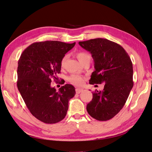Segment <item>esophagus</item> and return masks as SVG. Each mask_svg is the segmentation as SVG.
Listing matches in <instances>:
<instances>
[{"instance_id":"esophagus-1","label":"esophagus","mask_w":152,"mask_h":152,"mask_svg":"<svg viewBox=\"0 0 152 152\" xmlns=\"http://www.w3.org/2000/svg\"><path fill=\"white\" fill-rule=\"evenodd\" d=\"M82 91H83V89H75V91H76V93L77 94L80 93Z\"/></svg>"}]
</instances>
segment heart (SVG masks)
I'll return each mask as SVG.
<instances>
[{
    "instance_id": "b5f03b06",
    "label": "heart",
    "mask_w": 152,
    "mask_h": 152,
    "mask_svg": "<svg viewBox=\"0 0 152 152\" xmlns=\"http://www.w3.org/2000/svg\"><path fill=\"white\" fill-rule=\"evenodd\" d=\"M76 56L82 64L86 61H91V55L89 53L84 51H80L77 53ZM67 58L68 56L66 55H65V56L62 58L61 61V66L62 67L65 65ZM68 81L72 84H74L76 86H80L83 84L84 77L77 74H72L68 77Z\"/></svg>"
}]
</instances>
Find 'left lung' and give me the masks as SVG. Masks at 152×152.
<instances>
[{
	"mask_svg": "<svg viewBox=\"0 0 152 152\" xmlns=\"http://www.w3.org/2000/svg\"><path fill=\"white\" fill-rule=\"evenodd\" d=\"M92 54L95 70L89 83H105L103 91H95L87 104L90 115L100 121L112 118L125 104L133 87V68L131 58L121 45L106 39L79 42Z\"/></svg>",
	"mask_w": 152,
	"mask_h": 152,
	"instance_id": "left-lung-1",
	"label": "left lung"
}]
</instances>
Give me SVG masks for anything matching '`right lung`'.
<instances>
[{
	"mask_svg": "<svg viewBox=\"0 0 152 152\" xmlns=\"http://www.w3.org/2000/svg\"><path fill=\"white\" fill-rule=\"evenodd\" d=\"M75 42L56 40L35 42L22 53L18 61L17 86L30 113L41 122L55 124L66 115L68 102L75 94L71 84L61 86L56 92L50 86L57 82L61 61Z\"/></svg>",
	"mask_w": 152,
	"mask_h": 152,
	"instance_id": "obj_1",
	"label": "right lung"
}]
</instances>
